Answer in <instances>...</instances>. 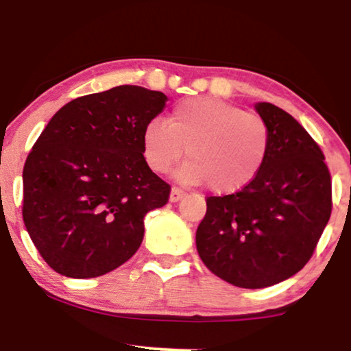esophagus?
Listing matches in <instances>:
<instances>
[{
	"instance_id": "1",
	"label": "esophagus",
	"mask_w": 351,
	"mask_h": 351,
	"mask_svg": "<svg viewBox=\"0 0 351 351\" xmlns=\"http://www.w3.org/2000/svg\"><path fill=\"white\" fill-rule=\"evenodd\" d=\"M183 195H184V193L181 191L180 188L173 186L171 188V193H170V201H171V203H176V201H180L181 198H183Z\"/></svg>"
}]
</instances>
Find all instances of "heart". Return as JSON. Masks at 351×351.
<instances>
[{
  "label": "heart",
  "instance_id": "b5f03b06",
  "mask_svg": "<svg viewBox=\"0 0 351 351\" xmlns=\"http://www.w3.org/2000/svg\"><path fill=\"white\" fill-rule=\"evenodd\" d=\"M143 156L165 175L184 156L176 176L184 184L206 183L226 195L247 186L263 170L271 148V130L261 115L216 97L181 100L167 120L147 123Z\"/></svg>",
  "mask_w": 351,
  "mask_h": 351
}]
</instances>
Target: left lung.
<instances>
[{"mask_svg": "<svg viewBox=\"0 0 351 351\" xmlns=\"http://www.w3.org/2000/svg\"><path fill=\"white\" fill-rule=\"evenodd\" d=\"M256 110L271 130L259 175L226 196H209L196 231L204 265L229 284L263 289L297 274L332 215V176L320 147L282 108Z\"/></svg>", "mask_w": 351, "mask_h": 351, "instance_id": "left-lung-1", "label": "left lung"}]
</instances>
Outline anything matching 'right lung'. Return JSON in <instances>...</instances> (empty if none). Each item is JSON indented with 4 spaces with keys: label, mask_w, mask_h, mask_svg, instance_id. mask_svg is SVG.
<instances>
[{
    "label": "right lung",
    "mask_w": 351,
    "mask_h": 351,
    "mask_svg": "<svg viewBox=\"0 0 351 351\" xmlns=\"http://www.w3.org/2000/svg\"><path fill=\"white\" fill-rule=\"evenodd\" d=\"M167 95L119 86L66 104L49 120L23 170V221L51 269L88 279L127 263L143 241V217L171 186L143 156V128Z\"/></svg>",
    "instance_id": "right-lung-1"
}]
</instances>
